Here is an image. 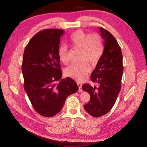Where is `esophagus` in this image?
Returning <instances> with one entry per match:
<instances>
[{"label": "esophagus", "mask_w": 147, "mask_h": 147, "mask_svg": "<svg viewBox=\"0 0 147 147\" xmlns=\"http://www.w3.org/2000/svg\"><path fill=\"white\" fill-rule=\"evenodd\" d=\"M77 85H78V88H79V89H78V92L79 93H80V92L82 91V84L78 82L77 83Z\"/></svg>", "instance_id": "esophagus-1"}]
</instances>
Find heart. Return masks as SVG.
<instances>
[{"label": "heart", "instance_id": "obj_1", "mask_svg": "<svg viewBox=\"0 0 147 147\" xmlns=\"http://www.w3.org/2000/svg\"><path fill=\"white\" fill-rule=\"evenodd\" d=\"M69 41L74 49L81 51L80 60L83 61L71 65L65 69V74L77 80H82L91 70L90 66L86 61L94 64L100 59L102 54L103 46L101 39L96 34L90 35L82 30H78L71 35ZM58 57L63 63H69L67 49L65 46L59 47Z\"/></svg>", "mask_w": 147, "mask_h": 147}]
</instances>
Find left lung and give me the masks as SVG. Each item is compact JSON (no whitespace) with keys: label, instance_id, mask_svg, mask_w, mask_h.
Instances as JSON below:
<instances>
[{"label":"left lung","instance_id":"obj_1","mask_svg":"<svg viewBox=\"0 0 147 147\" xmlns=\"http://www.w3.org/2000/svg\"><path fill=\"white\" fill-rule=\"evenodd\" d=\"M99 30L104 40V49L91 75L95 86L88 84L82 86L83 90L90 94V100L84 106V109L94 117L108 113L115 104L123 73V55L117 41L106 30L100 27Z\"/></svg>","mask_w":147,"mask_h":147}]
</instances>
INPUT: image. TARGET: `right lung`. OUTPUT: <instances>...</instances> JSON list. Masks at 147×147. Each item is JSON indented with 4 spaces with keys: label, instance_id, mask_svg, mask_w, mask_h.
I'll list each match as a JSON object with an SVG mask.
<instances>
[{
    "label": "right lung",
    "instance_id": "add662e5",
    "mask_svg": "<svg viewBox=\"0 0 147 147\" xmlns=\"http://www.w3.org/2000/svg\"><path fill=\"white\" fill-rule=\"evenodd\" d=\"M63 34L61 29L38 32L30 40L23 54L24 90L35 110L47 117L58 113L66 98L78 90L74 80L61 79L58 49Z\"/></svg>",
    "mask_w": 147,
    "mask_h": 147
}]
</instances>
